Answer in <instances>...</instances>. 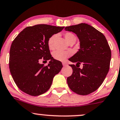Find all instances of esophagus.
Wrapping results in <instances>:
<instances>
[{
	"mask_svg": "<svg viewBox=\"0 0 120 120\" xmlns=\"http://www.w3.org/2000/svg\"><path fill=\"white\" fill-rule=\"evenodd\" d=\"M63 66H66V65H67V63H65V62H63Z\"/></svg>",
	"mask_w": 120,
	"mask_h": 120,
	"instance_id": "obj_1",
	"label": "esophagus"
}]
</instances>
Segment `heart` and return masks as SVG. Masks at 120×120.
I'll return each mask as SVG.
<instances>
[{"label":"heart","instance_id":"b5f03b06","mask_svg":"<svg viewBox=\"0 0 120 120\" xmlns=\"http://www.w3.org/2000/svg\"><path fill=\"white\" fill-rule=\"evenodd\" d=\"M57 37L56 34H54L50 37L48 40V46L50 49H53L54 48V42L55 40ZM65 38L66 41L69 44L71 41L76 40V37L73 34L70 32L66 33L65 34ZM71 52L70 51H56L53 52V57L56 60L58 61H65L68 57L71 56Z\"/></svg>","mask_w":120,"mask_h":120}]
</instances>
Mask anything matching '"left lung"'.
Masks as SVG:
<instances>
[{"mask_svg":"<svg viewBox=\"0 0 120 120\" xmlns=\"http://www.w3.org/2000/svg\"><path fill=\"white\" fill-rule=\"evenodd\" d=\"M76 34L80 48L69 59L76 65H70L73 74L67 78L70 89L80 95H87L96 90L103 83L109 71L111 51L106 37L93 27L80 23L65 28ZM80 64L83 68H79Z\"/></svg>","mask_w":120,"mask_h":120,"instance_id":"1","label":"left lung"}]
</instances>
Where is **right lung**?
Listing matches in <instances>:
<instances>
[{
    "label": "right lung",
    "instance_id": "obj_1",
    "mask_svg": "<svg viewBox=\"0 0 120 120\" xmlns=\"http://www.w3.org/2000/svg\"><path fill=\"white\" fill-rule=\"evenodd\" d=\"M64 28L47 24L27 27L13 41L9 69L14 82L22 91L37 96L50 88L53 78L61 70L63 65L51 56L48 40ZM42 60H50L48 65L41 64Z\"/></svg>",
    "mask_w": 120,
    "mask_h": 120
}]
</instances>
